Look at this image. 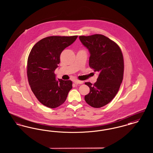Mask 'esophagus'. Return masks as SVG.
I'll return each mask as SVG.
<instances>
[{
	"mask_svg": "<svg viewBox=\"0 0 153 153\" xmlns=\"http://www.w3.org/2000/svg\"><path fill=\"white\" fill-rule=\"evenodd\" d=\"M74 83L75 84H83V81H80V80H76L74 81Z\"/></svg>",
	"mask_w": 153,
	"mask_h": 153,
	"instance_id": "esophagus-1",
	"label": "esophagus"
}]
</instances>
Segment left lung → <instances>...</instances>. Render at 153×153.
<instances>
[{
  "label": "left lung",
  "instance_id": "1",
  "mask_svg": "<svg viewBox=\"0 0 153 153\" xmlns=\"http://www.w3.org/2000/svg\"><path fill=\"white\" fill-rule=\"evenodd\" d=\"M80 41L90 53L89 65L99 72L94 85L85 84L90 92L84 99L89 105L100 108L116 96L123 79L124 60L122 51L115 42L102 34L79 36Z\"/></svg>",
  "mask_w": 153,
  "mask_h": 153
}]
</instances>
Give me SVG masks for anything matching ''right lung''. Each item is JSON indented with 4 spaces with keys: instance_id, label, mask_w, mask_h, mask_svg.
Listing matches in <instances>:
<instances>
[{
    "instance_id": "right-lung-1",
    "label": "right lung",
    "mask_w": 153,
    "mask_h": 153,
    "mask_svg": "<svg viewBox=\"0 0 153 153\" xmlns=\"http://www.w3.org/2000/svg\"><path fill=\"white\" fill-rule=\"evenodd\" d=\"M77 36H51L38 41L27 59V74L31 91L45 106L54 108L65 102L72 88L71 80L56 79L54 71L60 62V54L76 41Z\"/></svg>"
}]
</instances>
